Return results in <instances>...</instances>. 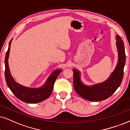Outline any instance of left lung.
Segmentation results:
<instances>
[{
	"label": "left lung",
	"instance_id": "left-lung-1",
	"mask_svg": "<svg viewBox=\"0 0 130 130\" xmlns=\"http://www.w3.org/2000/svg\"><path fill=\"white\" fill-rule=\"evenodd\" d=\"M116 47L118 60L116 68L105 81L93 85H86L81 80L79 70L73 69V87L80 96L90 101H101L108 98L121 85L124 76L125 64L124 44L121 38L116 36Z\"/></svg>",
	"mask_w": 130,
	"mask_h": 130
}]
</instances>
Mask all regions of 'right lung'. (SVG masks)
Instances as JSON below:
<instances>
[{
    "label": "right lung",
    "instance_id": "obj_1",
    "mask_svg": "<svg viewBox=\"0 0 130 130\" xmlns=\"http://www.w3.org/2000/svg\"><path fill=\"white\" fill-rule=\"evenodd\" d=\"M12 39L9 41L8 49L6 52L5 66V79L6 84L14 95L24 102L35 104L40 102L48 98L52 93L54 84L62 69H57L52 72L46 79L44 84L38 87H29L17 83L12 77L9 69L8 58L10 52L11 44Z\"/></svg>",
    "mask_w": 130,
    "mask_h": 130
}]
</instances>
